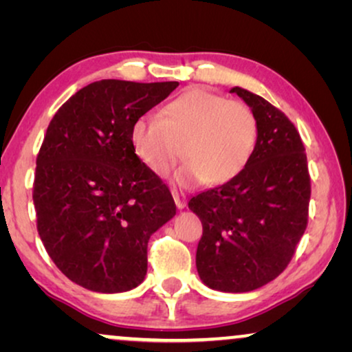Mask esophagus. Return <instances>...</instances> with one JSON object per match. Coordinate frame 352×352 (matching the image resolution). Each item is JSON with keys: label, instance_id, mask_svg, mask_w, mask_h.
<instances>
[{"label": "esophagus", "instance_id": "1", "mask_svg": "<svg viewBox=\"0 0 352 352\" xmlns=\"http://www.w3.org/2000/svg\"><path fill=\"white\" fill-rule=\"evenodd\" d=\"M173 199H175V204L177 206V210H184L186 208V195L182 192L173 190Z\"/></svg>", "mask_w": 352, "mask_h": 352}]
</instances>
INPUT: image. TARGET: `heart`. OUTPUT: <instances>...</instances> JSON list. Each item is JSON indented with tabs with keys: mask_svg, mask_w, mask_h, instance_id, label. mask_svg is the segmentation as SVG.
I'll return each instance as SVG.
<instances>
[{
	"mask_svg": "<svg viewBox=\"0 0 352 352\" xmlns=\"http://www.w3.org/2000/svg\"><path fill=\"white\" fill-rule=\"evenodd\" d=\"M256 141L258 120L248 105L201 88L173 99L162 117H141L131 129L134 152L157 175L175 165L184 146L187 162L173 175L182 187L232 181L252 160Z\"/></svg>",
	"mask_w": 352,
	"mask_h": 352,
	"instance_id": "heart-1",
	"label": "heart"
}]
</instances>
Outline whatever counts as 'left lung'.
<instances>
[{
	"label": "left lung",
	"instance_id": "left-lung-1",
	"mask_svg": "<svg viewBox=\"0 0 352 352\" xmlns=\"http://www.w3.org/2000/svg\"><path fill=\"white\" fill-rule=\"evenodd\" d=\"M258 120L252 160L232 181L192 197L204 226L197 272L224 293L256 290L274 280L295 253L307 224L311 179L295 124L261 96L230 89Z\"/></svg>",
	"mask_w": 352,
	"mask_h": 352
}]
</instances>
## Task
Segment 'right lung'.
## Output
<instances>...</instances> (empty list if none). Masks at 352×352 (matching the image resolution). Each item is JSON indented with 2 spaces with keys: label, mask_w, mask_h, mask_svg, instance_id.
Listing matches in <instances>:
<instances>
[{
  "label": "right lung",
  "mask_w": 352,
  "mask_h": 352,
  "mask_svg": "<svg viewBox=\"0 0 352 352\" xmlns=\"http://www.w3.org/2000/svg\"><path fill=\"white\" fill-rule=\"evenodd\" d=\"M179 83L94 81L57 110L36 158L38 234L62 274L123 293L147 274V243L176 214L171 192L139 160L133 124Z\"/></svg>",
  "instance_id": "obj_1"
}]
</instances>
